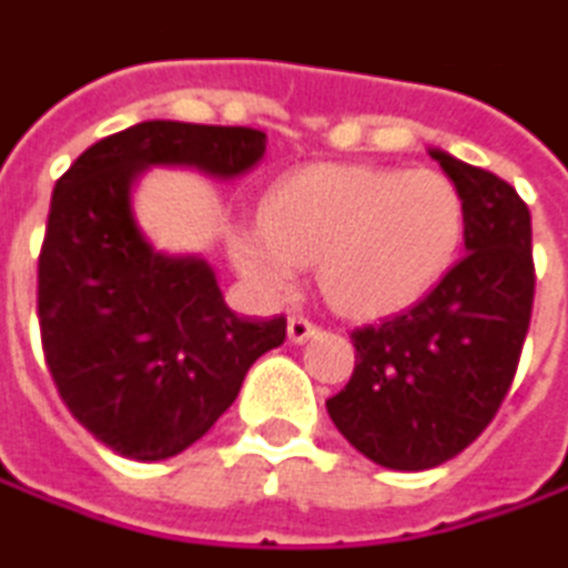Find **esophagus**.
Instances as JSON below:
<instances>
[{
  "label": "esophagus",
  "instance_id": "1",
  "mask_svg": "<svg viewBox=\"0 0 568 568\" xmlns=\"http://www.w3.org/2000/svg\"><path fill=\"white\" fill-rule=\"evenodd\" d=\"M314 333H317V323H311L307 317L294 314V317L287 320V339H291V343H307Z\"/></svg>",
  "mask_w": 568,
  "mask_h": 568
}]
</instances>
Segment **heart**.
I'll list each match as a JSON object with an SVG mask.
<instances>
[{
    "label": "heart",
    "instance_id": "1",
    "mask_svg": "<svg viewBox=\"0 0 568 568\" xmlns=\"http://www.w3.org/2000/svg\"><path fill=\"white\" fill-rule=\"evenodd\" d=\"M462 235V192L445 173L317 163L264 195L261 225L232 229L229 254L271 294H287L301 264L317 261L336 311L376 317L422 297L452 267Z\"/></svg>",
    "mask_w": 568,
    "mask_h": 568
}]
</instances>
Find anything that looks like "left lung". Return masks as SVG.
<instances>
[{
  "instance_id": "obj_1",
  "label": "left lung",
  "mask_w": 568,
  "mask_h": 568,
  "mask_svg": "<svg viewBox=\"0 0 568 568\" xmlns=\"http://www.w3.org/2000/svg\"><path fill=\"white\" fill-rule=\"evenodd\" d=\"M464 254L408 311L353 329L356 366L326 412L339 435L392 470L452 462L490 425L517 376L532 314L530 209L500 176L445 150Z\"/></svg>"
}]
</instances>
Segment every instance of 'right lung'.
I'll return each instance as SVG.
<instances>
[{
  "label": "right lung",
  "mask_w": 568,
  "mask_h": 568,
  "mask_svg": "<svg viewBox=\"0 0 568 568\" xmlns=\"http://www.w3.org/2000/svg\"><path fill=\"white\" fill-rule=\"evenodd\" d=\"M264 146L251 126L146 120L88 146L54 182L38 254L41 349L71 415L123 458L185 452L287 336L284 317L229 311L202 257L153 251L130 189L150 166L242 176Z\"/></svg>",
  "instance_id": "obj_1"
}]
</instances>
